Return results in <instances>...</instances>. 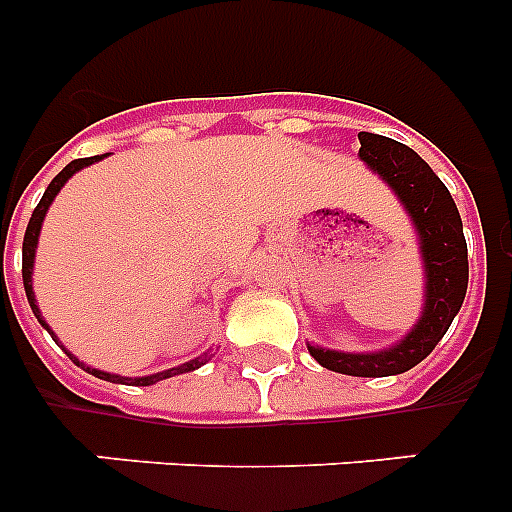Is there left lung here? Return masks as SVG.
Listing matches in <instances>:
<instances>
[{
    "instance_id": "obj_1",
    "label": "left lung",
    "mask_w": 512,
    "mask_h": 512,
    "mask_svg": "<svg viewBox=\"0 0 512 512\" xmlns=\"http://www.w3.org/2000/svg\"><path fill=\"white\" fill-rule=\"evenodd\" d=\"M359 143L361 161L390 184L418 230L425 266L423 315L400 343L374 354H343L310 343L307 351L330 372L351 377H392L408 372L431 354L461 310L469 284L467 241L449 189L413 148L374 133H359Z\"/></svg>"
}]
</instances>
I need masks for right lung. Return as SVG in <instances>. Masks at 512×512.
Masks as SVG:
<instances>
[{
	"instance_id": "obj_1",
	"label": "right lung",
	"mask_w": 512,
	"mask_h": 512,
	"mask_svg": "<svg viewBox=\"0 0 512 512\" xmlns=\"http://www.w3.org/2000/svg\"><path fill=\"white\" fill-rule=\"evenodd\" d=\"M102 156H92V158H76V161H71L66 169L61 171V174L53 179L51 184H48V189H45L43 200L38 202V207L33 210V217H30V223H27V230H25V241H22V284H25V295H27V302H30V307H33L35 318H38V323L43 325L48 333L53 336V330L48 328V323L43 320V315H40L38 310V302H35V295H33V264H35V248H38V235H40V225H43V217L45 212H48V207H51L53 197H56L58 192H61V187L66 182H69L71 176L76 174L79 169H84V166L94 164V161H99ZM56 338V336H53ZM58 341V338H56ZM69 354V351H66ZM212 348L210 351H205L202 356H197V359L187 361V364L182 366H174V369H166V372H158V374H151V377H117V374H107V372H99V369H92V366H84L79 359H76L74 354H69V359L74 361L76 366H81V369H87L89 374H94V377L104 379V382H115V384H130V387H148V384H156L161 382V379H169V377H176V374H184V372H194V369H200L202 364H207V361L212 359Z\"/></svg>"
}]
</instances>
